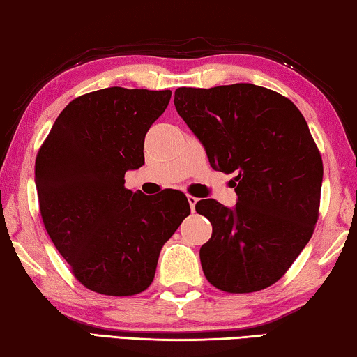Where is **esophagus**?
<instances>
[{"mask_svg":"<svg viewBox=\"0 0 357 357\" xmlns=\"http://www.w3.org/2000/svg\"><path fill=\"white\" fill-rule=\"evenodd\" d=\"M188 202H189V205H190V209H192V211H194L199 199H197V197H194V195H188Z\"/></svg>","mask_w":357,"mask_h":357,"instance_id":"obj_1","label":"esophagus"}]
</instances>
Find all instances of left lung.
<instances>
[{"label": "left lung", "mask_w": 357, "mask_h": 357, "mask_svg": "<svg viewBox=\"0 0 357 357\" xmlns=\"http://www.w3.org/2000/svg\"><path fill=\"white\" fill-rule=\"evenodd\" d=\"M174 106L209 165L235 173V209L197 202L213 235L200 248L206 280L229 294L275 284L307 246L319 218L322 158L289 98L254 84L179 87Z\"/></svg>", "instance_id": "8db88e82"}]
</instances>
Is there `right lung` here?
Wrapping results in <instances>:
<instances>
[{"mask_svg": "<svg viewBox=\"0 0 357 357\" xmlns=\"http://www.w3.org/2000/svg\"><path fill=\"white\" fill-rule=\"evenodd\" d=\"M172 90L107 87L71 101L38 151L39 211L75 278L103 296L148 289L162 246L190 214L183 192L126 189Z\"/></svg>", "mask_w": 357, "mask_h": 357, "instance_id": "add662e5", "label": "right lung"}]
</instances>
